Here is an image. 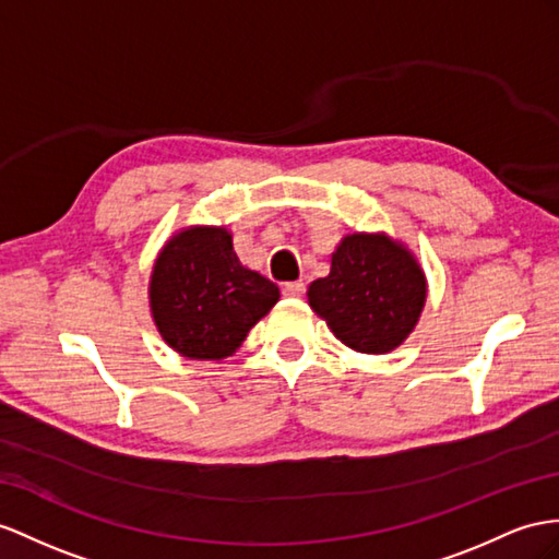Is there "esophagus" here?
Here are the masks:
<instances>
[{
  "instance_id": "obj_1",
  "label": "esophagus",
  "mask_w": 559,
  "mask_h": 559,
  "mask_svg": "<svg viewBox=\"0 0 559 559\" xmlns=\"http://www.w3.org/2000/svg\"><path fill=\"white\" fill-rule=\"evenodd\" d=\"M305 293V283L302 281H293V283H285L283 285V295L285 297H302Z\"/></svg>"
}]
</instances>
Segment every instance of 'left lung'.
Listing matches in <instances>:
<instances>
[{"label":"left lung","mask_w":559,"mask_h":559,"mask_svg":"<svg viewBox=\"0 0 559 559\" xmlns=\"http://www.w3.org/2000/svg\"><path fill=\"white\" fill-rule=\"evenodd\" d=\"M309 307L354 352L388 354L418 325L425 271L402 240L356 231L337 242L331 274L307 290Z\"/></svg>","instance_id":"left-lung-1"}]
</instances>
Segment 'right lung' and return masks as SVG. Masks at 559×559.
<instances>
[{"label":"right lung","mask_w":559,"mask_h":559,"mask_svg":"<svg viewBox=\"0 0 559 559\" xmlns=\"http://www.w3.org/2000/svg\"><path fill=\"white\" fill-rule=\"evenodd\" d=\"M281 299L276 283L242 266L226 226H183L157 252L148 305L167 347L193 361L234 356Z\"/></svg>","instance_id":"1"}]
</instances>
